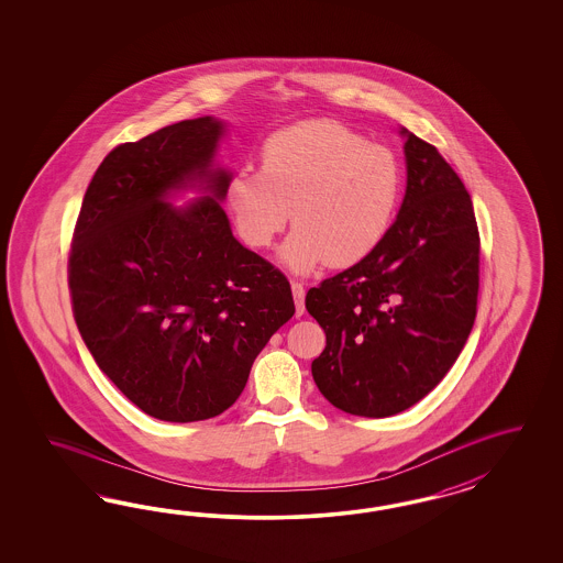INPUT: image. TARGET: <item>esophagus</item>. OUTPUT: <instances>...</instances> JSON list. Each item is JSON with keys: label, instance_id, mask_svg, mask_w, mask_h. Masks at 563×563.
Instances as JSON below:
<instances>
[{"label": "esophagus", "instance_id": "obj_1", "mask_svg": "<svg viewBox=\"0 0 563 563\" xmlns=\"http://www.w3.org/2000/svg\"><path fill=\"white\" fill-rule=\"evenodd\" d=\"M290 290H292V299H295V307H297V316H303L306 311V289L301 283H290Z\"/></svg>", "mask_w": 563, "mask_h": 563}]
</instances>
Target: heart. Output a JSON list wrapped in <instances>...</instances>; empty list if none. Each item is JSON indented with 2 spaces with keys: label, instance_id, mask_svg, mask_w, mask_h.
Instances as JSON below:
<instances>
[{
  "label": "heart",
  "instance_id": "1",
  "mask_svg": "<svg viewBox=\"0 0 563 563\" xmlns=\"http://www.w3.org/2000/svg\"><path fill=\"white\" fill-rule=\"evenodd\" d=\"M405 194L398 156L336 121H303L268 137L260 170L238 169L224 200L241 241L266 250L297 227L280 250L295 274L349 268L388 238Z\"/></svg>",
  "mask_w": 563,
  "mask_h": 563
}]
</instances>
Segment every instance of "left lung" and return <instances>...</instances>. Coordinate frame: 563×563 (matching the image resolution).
I'll list each match as a JSON object with an SVG mask.
<instances>
[{
	"label": "left lung",
	"instance_id": "left-lung-1",
	"mask_svg": "<svg viewBox=\"0 0 563 563\" xmlns=\"http://www.w3.org/2000/svg\"><path fill=\"white\" fill-rule=\"evenodd\" d=\"M407 191L374 254L307 290L324 328L311 375L325 400L358 417H393L450 372L478 295V229L461 177L435 146L400 130Z\"/></svg>",
	"mask_w": 563,
	"mask_h": 563
}]
</instances>
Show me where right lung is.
Here are the masks:
<instances>
[{"mask_svg":"<svg viewBox=\"0 0 563 563\" xmlns=\"http://www.w3.org/2000/svg\"><path fill=\"white\" fill-rule=\"evenodd\" d=\"M224 123L179 121L104 156L86 189L68 260L78 330L137 409L170 423L229 409L292 313L287 276L233 238L212 167ZM203 196L173 209V190Z\"/></svg>","mask_w":563,"mask_h":563,"instance_id":"obj_1","label":"right lung"}]
</instances>
